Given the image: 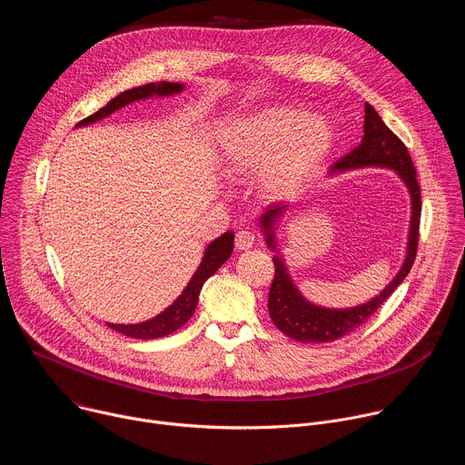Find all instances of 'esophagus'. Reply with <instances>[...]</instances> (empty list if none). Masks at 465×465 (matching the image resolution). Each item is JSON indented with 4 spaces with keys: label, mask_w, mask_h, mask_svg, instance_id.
Masks as SVG:
<instances>
[{
    "label": "esophagus",
    "mask_w": 465,
    "mask_h": 465,
    "mask_svg": "<svg viewBox=\"0 0 465 465\" xmlns=\"http://www.w3.org/2000/svg\"><path fill=\"white\" fill-rule=\"evenodd\" d=\"M255 242V235L250 230H241L235 233V248L237 250H248Z\"/></svg>",
    "instance_id": "esophagus-1"
}]
</instances>
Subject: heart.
<instances>
[{
	"label": "heart",
	"mask_w": 465,
	"mask_h": 465,
	"mask_svg": "<svg viewBox=\"0 0 465 465\" xmlns=\"http://www.w3.org/2000/svg\"><path fill=\"white\" fill-rule=\"evenodd\" d=\"M333 142V128L323 117L276 104L228 123L219 134L215 163L230 182L257 173L261 191L282 198L320 173Z\"/></svg>",
	"instance_id": "obj_1"
}]
</instances>
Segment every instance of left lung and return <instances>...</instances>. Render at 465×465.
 Wrapping results in <instances>:
<instances>
[{"mask_svg": "<svg viewBox=\"0 0 465 465\" xmlns=\"http://www.w3.org/2000/svg\"><path fill=\"white\" fill-rule=\"evenodd\" d=\"M362 167L391 169L401 178L411 194V226L401 269L375 298L366 303L348 309H329L309 302L294 285L276 241V230L292 204H272L259 217V226L264 241H267V246L276 253L272 257L276 272L269 292V312L274 325L282 333L298 342H333L351 333V331L362 325L390 298V294L403 283L414 264L421 215V193L416 180V169L405 143L393 134L379 117L377 110L368 103L364 104V136L361 143L331 167L329 174H339Z\"/></svg>", "mask_w": 465, "mask_h": 465, "instance_id": "8db88e82", "label": "left lung"}]
</instances>
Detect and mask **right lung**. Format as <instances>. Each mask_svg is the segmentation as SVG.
Listing matches in <instances>:
<instances>
[{
  "label": "right lung",
  "mask_w": 465,
  "mask_h": 465,
  "mask_svg": "<svg viewBox=\"0 0 465 465\" xmlns=\"http://www.w3.org/2000/svg\"><path fill=\"white\" fill-rule=\"evenodd\" d=\"M183 88L185 86L180 83H165L163 81V83H151L145 86L126 90V92L119 94L117 97H114L104 108L97 110L94 115L77 123L75 128L101 121V119L108 117L110 114H114L115 110H119L130 103H134V101H143L149 97L176 95V94L183 92ZM232 252H233V232H226L206 246L204 257H203L201 264H198V269L194 271L193 278L189 280V283L185 285L182 294L165 311H162L154 318L140 322V323H108V327H112L121 335H126L130 339H142V341L162 339V337L171 335L173 331L180 329L193 316L196 303H198V294H201V291H203V285L206 283V280L210 276H213L221 269L223 262L228 261Z\"/></svg>",
  "instance_id": "obj_1"
}]
</instances>
